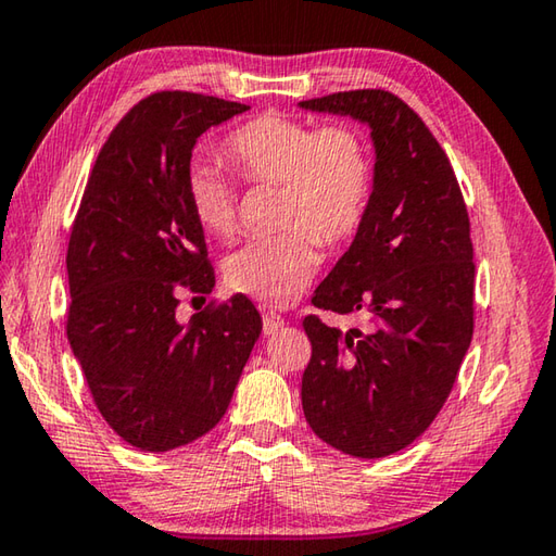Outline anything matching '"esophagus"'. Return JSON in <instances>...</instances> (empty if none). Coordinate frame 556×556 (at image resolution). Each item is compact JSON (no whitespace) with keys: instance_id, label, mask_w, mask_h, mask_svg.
<instances>
[{"instance_id":"esophagus-1","label":"esophagus","mask_w":556,"mask_h":556,"mask_svg":"<svg viewBox=\"0 0 556 556\" xmlns=\"http://www.w3.org/2000/svg\"><path fill=\"white\" fill-rule=\"evenodd\" d=\"M286 325V319L278 313H266L263 315V334H276L280 327Z\"/></svg>"}]
</instances>
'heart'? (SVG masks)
<instances>
[{
    "instance_id": "b5f03b06",
    "label": "heart",
    "mask_w": 556,
    "mask_h": 556,
    "mask_svg": "<svg viewBox=\"0 0 556 556\" xmlns=\"http://www.w3.org/2000/svg\"><path fill=\"white\" fill-rule=\"evenodd\" d=\"M224 159L243 182L280 185L276 237L231 253L229 288L270 307H288L305 293L325 247H342L364 227L374 198V155L352 124L315 126L295 116L263 112L237 126L222 143ZM185 198L194 222L214 239L239 229L231 182L210 165H192Z\"/></svg>"
}]
</instances>
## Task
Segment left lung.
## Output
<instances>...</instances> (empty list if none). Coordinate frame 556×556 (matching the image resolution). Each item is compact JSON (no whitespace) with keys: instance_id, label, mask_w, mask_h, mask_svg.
I'll return each mask as SVG.
<instances>
[{"instance_id":"left-lung-1","label":"left lung","mask_w":556,"mask_h":556,"mask_svg":"<svg viewBox=\"0 0 556 556\" xmlns=\"http://www.w3.org/2000/svg\"><path fill=\"white\" fill-rule=\"evenodd\" d=\"M300 106L371 126V207L313 295L319 309L358 313L366 329L342 332L307 315L313 356L300 393L319 440L358 459H381L432 425L469 352V212L442 146L397 94L349 90Z\"/></svg>"}]
</instances>
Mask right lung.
Returning a JSON list of instances; mask_svg holds the SVG:
<instances>
[{
    "label": "right lung",
    "instance_id": "right-lung-1",
    "mask_svg": "<svg viewBox=\"0 0 556 556\" xmlns=\"http://www.w3.org/2000/svg\"><path fill=\"white\" fill-rule=\"evenodd\" d=\"M241 102L163 90L114 126L67 241V339L97 410L143 452H170L227 413L261 334L247 295L178 323L185 293H212L204 231L185 198L194 141Z\"/></svg>",
    "mask_w": 556,
    "mask_h": 556
}]
</instances>
